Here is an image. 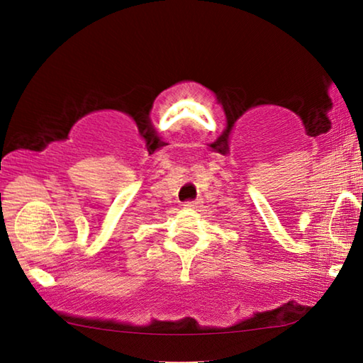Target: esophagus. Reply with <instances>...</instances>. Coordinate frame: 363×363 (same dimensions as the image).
<instances>
[{
    "label": "esophagus",
    "mask_w": 363,
    "mask_h": 363,
    "mask_svg": "<svg viewBox=\"0 0 363 363\" xmlns=\"http://www.w3.org/2000/svg\"><path fill=\"white\" fill-rule=\"evenodd\" d=\"M200 205H201V200H199V199H196V200H189V201H186V203H184V206L192 208V210H194V208H199Z\"/></svg>",
    "instance_id": "obj_1"
}]
</instances>
